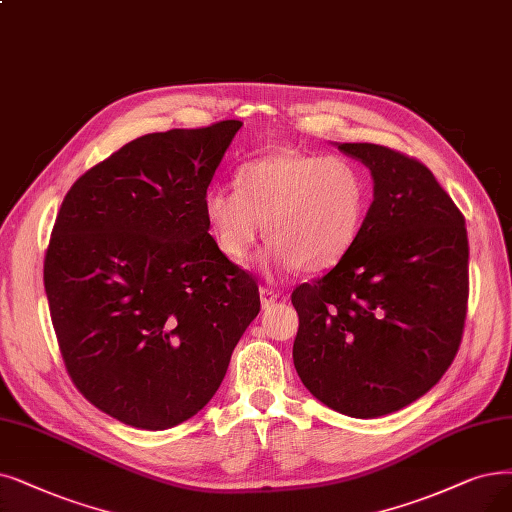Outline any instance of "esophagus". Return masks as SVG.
<instances>
[{
  "mask_svg": "<svg viewBox=\"0 0 512 512\" xmlns=\"http://www.w3.org/2000/svg\"><path fill=\"white\" fill-rule=\"evenodd\" d=\"M279 292L277 290H273V288H267V285H262L260 288V302H262V306L264 309H269L271 304H275L277 300H279Z\"/></svg>",
  "mask_w": 512,
  "mask_h": 512,
  "instance_id": "1",
  "label": "esophagus"
}]
</instances>
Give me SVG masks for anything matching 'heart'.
Wrapping results in <instances>:
<instances>
[{
	"label": "heart",
	"mask_w": 512,
	"mask_h": 512,
	"mask_svg": "<svg viewBox=\"0 0 512 512\" xmlns=\"http://www.w3.org/2000/svg\"><path fill=\"white\" fill-rule=\"evenodd\" d=\"M367 203L370 187L353 159L281 149L245 161L237 187L210 189L203 214L233 264L248 262L267 231L262 264L269 273H321L351 250Z\"/></svg>",
	"instance_id": "1"
}]
</instances>
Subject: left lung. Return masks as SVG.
I'll list each match as a JSON object with an SVG mask.
<instances>
[{
  "instance_id": "8db88e82",
  "label": "left lung",
  "mask_w": 512,
  "mask_h": 512,
  "mask_svg": "<svg viewBox=\"0 0 512 512\" xmlns=\"http://www.w3.org/2000/svg\"><path fill=\"white\" fill-rule=\"evenodd\" d=\"M374 201L336 267L292 292L294 367L313 397L353 418L414 403L452 365L468 302L462 212L424 163L370 142Z\"/></svg>"
}]
</instances>
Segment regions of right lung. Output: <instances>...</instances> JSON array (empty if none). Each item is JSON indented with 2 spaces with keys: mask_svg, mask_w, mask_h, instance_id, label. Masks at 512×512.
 Wrapping results in <instances>:
<instances>
[{
  "mask_svg": "<svg viewBox=\"0 0 512 512\" xmlns=\"http://www.w3.org/2000/svg\"><path fill=\"white\" fill-rule=\"evenodd\" d=\"M241 126L140 136L79 176L56 216L44 285L60 355L79 393L128 426L203 410L260 311L203 214Z\"/></svg>",
  "mask_w": 512,
  "mask_h": 512,
  "instance_id": "obj_1",
  "label": "right lung"
}]
</instances>
